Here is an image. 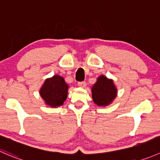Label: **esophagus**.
Instances as JSON below:
<instances>
[{"label":"esophagus","mask_w":160,"mask_h":160,"mask_svg":"<svg viewBox=\"0 0 160 160\" xmlns=\"http://www.w3.org/2000/svg\"><path fill=\"white\" fill-rule=\"evenodd\" d=\"M78 86L80 87V88H84L85 87H86V83H85V82H79Z\"/></svg>","instance_id":"1"}]
</instances>
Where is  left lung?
<instances>
[{
	"mask_svg": "<svg viewBox=\"0 0 160 160\" xmlns=\"http://www.w3.org/2000/svg\"><path fill=\"white\" fill-rule=\"evenodd\" d=\"M93 102L99 107L109 105L117 95V88L112 79L100 75L91 88Z\"/></svg>",
	"mask_w": 160,
	"mask_h": 160,
	"instance_id": "obj_1",
	"label": "left lung"
}]
</instances>
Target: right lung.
<instances>
[{
    "label": "right lung",
    "mask_w": 160,
    "mask_h": 160,
    "mask_svg": "<svg viewBox=\"0 0 160 160\" xmlns=\"http://www.w3.org/2000/svg\"><path fill=\"white\" fill-rule=\"evenodd\" d=\"M69 84L59 75L47 78L40 88V95L48 106L57 108L63 105L68 95Z\"/></svg>",
    "instance_id": "1"
}]
</instances>
